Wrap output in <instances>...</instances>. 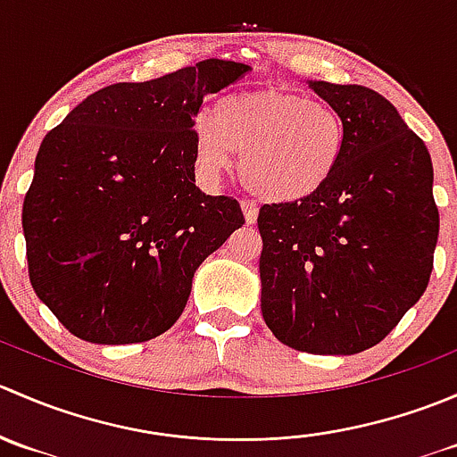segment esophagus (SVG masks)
Here are the masks:
<instances>
[{"label": "esophagus", "instance_id": "34e87169", "mask_svg": "<svg viewBox=\"0 0 457 457\" xmlns=\"http://www.w3.org/2000/svg\"><path fill=\"white\" fill-rule=\"evenodd\" d=\"M241 210L243 216H245V223L247 225H254L258 219V205L254 201H241Z\"/></svg>", "mask_w": 457, "mask_h": 457}]
</instances>
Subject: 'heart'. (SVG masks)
<instances>
[{
    "label": "heart",
    "mask_w": 457,
    "mask_h": 457,
    "mask_svg": "<svg viewBox=\"0 0 457 457\" xmlns=\"http://www.w3.org/2000/svg\"><path fill=\"white\" fill-rule=\"evenodd\" d=\"M343 117L325 101L280 87L232 92L216 101L214 121L192 128V154L205 179L232 168L243 154L247 190L270 203L310 199L329 183L345 152Z\"/></svg>",
    "instance_id": "obj_1"
}]
</instances>
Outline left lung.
Wrapping results in <instances>:
<instances>
[{"mask_svg": "<svg viewBox=\"0 0 457 457\" xmlns=\"http://www.w3.org/2000/svg\"><path fill=\"white\" fill-rule=\"evenodd\" d=\"M343 117L338 170L310 199L262 205L261 312L287 347L352 356L420 301L440 216L425 141L365 86L307 81Z\"/></svg>", "mask_w": 457, "mask_h": 457, "instance_id": "1", "label": "left lung"}]
</instances>
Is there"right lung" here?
Returning a JSON list of instances; mask_svg holds the SVG:
<instances>
[{
  "label": "right lung",
  "mask_w": 457,
  "mask_h": 457,
  "mask_svg": "<svg viewBox=\"0 0 457 457\" xmlns=\"http://www.w3.org/2000/svg\"><path fill=\"white\" fill-rule=\"evenodd\" d=\"M245 63L205 59L86 96L41 141L21 228L39 301L77 338L145 343L186 310L192 278L245 223L196 187L192 128Z\"/></svg>",
  "instance_id": "obj_1"
}]
</instances>
